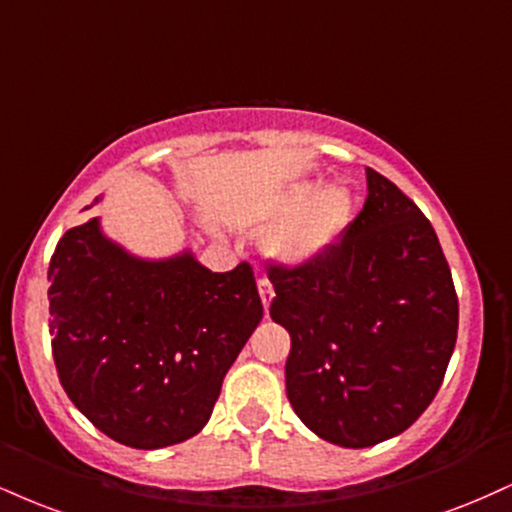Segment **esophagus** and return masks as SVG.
Listing matches in <instances>:
<instances>
[{
    "label": "esophagus",
    "mask_w": 512,
    "mask_h": 512,
    "mask_svg": "<svg viewBox=\"0 0 512 512\" xmlns=\"http://www.w3.org/2000/svg\"><path fill=\"white\" fill-rule=\"evenodd\" d=\"M257 288H260V298H262L264 310H269V303H272V298H274V288H272V283H269L267 276H260V279H257Z\"/></svg>",
    "instance_id": "1"
}]
</instances>
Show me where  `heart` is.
<instances>
[{
    "label": "heart",
    "instance_id": "obj_1",
    "mask_svg": "<svg viewBox=\"0 0 512 512\" xmlns=\"http://www.w3.org/2000/svg\"><path fill=\"white\" fill-rule=\"evenodd\" d=\"M312 196L315 186L305 183L295 188L279 209L283 217L295 214L269 238V250L283 262H305L319 255L346 226L350 197L343 190L329 188L319 193L315 201L311 200Z\"/></svg>",
    "mask_w": 512,
    "mask_h": 512
}]
</instances>
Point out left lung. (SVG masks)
<instances>
[{"label":"left lung","mask_w":512,"mask_h":512,"mask_svg":"<svg viewBox=\"0 0 512 512\" xmlns=\"http://www.w3.org/2000/svg\"><path fill=\"white\" fill-rule=\"evenodd\" d=\"M269 315L291 334L286 393L324 441L367 448L410 427L441 389L458 295L439 238L389 178L341 240L298 267L269 264Z\"/></svg>","instance_id":"8db88e82"}]
</instances>
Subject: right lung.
I'll return each mask as SVG.
<instances>
[{
  "instance_id": "add662e5",
  "label": "right lung",
  "mask_w": 512,
  "mask_h": 512,
  "mask_svg": "<svg viewBox=\"0 0 512 512\" xmlns=\"http://www.w3.org/2000/svg\"><path fill=\"white\" fill-rule=\"evenodd\" d=\"M47 279L61 386L102 434L143 451L205 427L264 315L248 262L217 274L190 252L138 260L97 219L64 233Z\"/></svg>"
}]
</instances>
